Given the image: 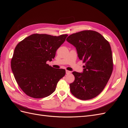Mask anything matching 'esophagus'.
<instances>
[{
    "label": "esophagus",
    "instance_id": "34e87169",
    "mask_svg": "<svg viewBox=\"0 0 128 128\" xmlns=\"http://www.w3.org/2000/svg\"><path fill=\"white\" fill-rule=\"evenodd\" d=\"M71 74V71H68V70H66V74Z\"/></svg>",
    "mask_w": 128,
    "mask_h": 128
}]
</instances>
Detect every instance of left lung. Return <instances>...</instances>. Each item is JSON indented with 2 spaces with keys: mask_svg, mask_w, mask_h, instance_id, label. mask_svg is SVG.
<instances>
[{
  "mask_svg": "<svg viewBox=\"0 0 128 128\" xmlns=\"http://www.w3.org/2000/svg\"><path fill=\"white\" fill-rule=\"evenodd\" d=\"M66 41L76 47L85 65L82 73L74 71L71 93L80 100H90L103 90L112 75L113 62L109 43L98 32L84 30L72 34Z\"/></svg>",
  "mask_w": 128,
  "mask_h": 128,
  "instance_id": "left-lung-1",
  "label": "left lung"
}]
</instances>
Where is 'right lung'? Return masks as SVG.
Wrapping results in <instances>:
<instances>
[{
    "instance_id": "1",
    "label": "right lung",
    "mask_w": 128,
    "mask_h": 128,
    "mask_svg": "<svg viewBox=\"0 0 128 128\" xmlns=\"http://www.w3.org/2000/svg\"><path fill=\"white\" fill-rule=\"evenodd\" d=\"M67 34L59 36L34 34L20 42L14 49L11 68L18 85L29 96L43 98L56 90L65 70L46 64L55 57Z\"/></svg>"
}]
</instances>
